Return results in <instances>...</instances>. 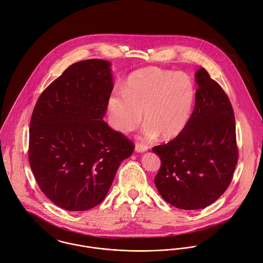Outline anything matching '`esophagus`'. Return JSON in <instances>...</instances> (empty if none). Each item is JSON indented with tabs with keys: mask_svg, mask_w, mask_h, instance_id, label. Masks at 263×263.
Masks as SVG:
<instances>
[{
	"mask_svg": "<svg viewBox=\"0 0 263 263\" xmlns=\"http://www.w3.org/2000/svg\"><path fill=\"white\" fill-rule=\"evenodd\" d=\"M148 151V146L141 144V143H136L135 145V152L136 153H145Z\"/></svg>",
	"mask_w": 263,
	"mask_h": 263,
	"instance_id": "esophagus-1",
	"label": "esophagus"
}]
</instances>
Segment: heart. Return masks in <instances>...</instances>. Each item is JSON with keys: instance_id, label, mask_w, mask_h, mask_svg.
<instances>
[{"instance_id": "b5f03b06", "label": "heart", "mask_w": 263, "mask_h": 263, "mask_svg": "<svg viewBox=\"0 0 263 263\" xmlns=\"http://www.w3.org/2000/svg\"><path fill=\"white\" fill-rule=\"evenodd\" d=\"M195 98V84L186 73L148 67L131 73L123 91L112 93L107 106L116 130H135L143 111V136L152 140L160 135L170 140L186 129Z\"/></svg>"}]
</instances>
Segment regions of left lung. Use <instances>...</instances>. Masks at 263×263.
I'll return each mask as SVG.
<instances>
[{"label": "left lung", "mask_w": 263, "mask_h": 263, "mask_svg": "<svg viewBox=\"0 0 263 263\" xmlns=\"http://www.w3.org/2000/svg\"><path fill=\"white\" fill-rule=\"evenodd\" d=\"M195 107L186 129L153 148L161 165L155 184L160 196L180 210H201L231 184L238 161L235 115L230 100L204 68L195 73Z\"/></svg>", "instance_id": "obj_1"}]
</instances>
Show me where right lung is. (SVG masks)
<instances>
[{
    "instance_id": "obj_1",
    "label": "right lung",
    "mask_w": 263,
    "mask_h": 263,
    "mask_svg": "<svg viewBox=\"0 0 263 263\" xmlns=\"http://www.w3.org/2000/svg\"><path fill=\"white\" fill-rule=\"evenodd\" d=\"M114 87L110 63L77 62L41 95L28 158L41 190L61 209L88 210L105 199L133 143L103 120Z\"/></svg>"
}]
</instances>
